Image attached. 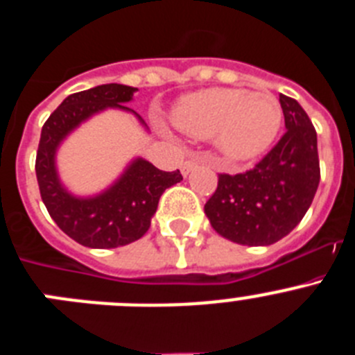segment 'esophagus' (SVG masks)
<instances>
[{"label": "esophagus", "mask_w": 355, "mask_h": 355, "mask_svg": "<svg viewBox=\"0 0 355 355\" xmlns=\"http://www.w3.org/2000/svg\"><path fill=\"white\" fill-rule=\"evenodd\" d=\"M197 165H199V162H197V159H187V162H184L183 165H181V174L188 175V174H190V172L193 171V168L197 167Z\"/></svg>", "instance_id": "34e87169"}]
</instances>
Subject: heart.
<instances>
[{"mask_svg": "<svg viewBox=\"0 0 355 355\" xmlns=\"http://www.w3.org/2000/svg\"><path fill=\"white\" fill-rule=\"evenodd\" d=\"M172 119L192 137H213L227 159L245 162L263 155L277 139L283 108L270 92L215 87L181 97Z\"/></svg>", "mask_w": 355, "mask_h": 355, "instance_id": "obj_1", "label": "heart"}]
</instances>
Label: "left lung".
I'll return each instance as SVG.
<instances>
[{"instance_id":"1","label":"left lung","mask_w":355,"mask_h":355,"mask_svg":"<svg viewBox=\"0 0 355 355\" xmlns=\"http://www.w3.org/2000/svg\"><path fill=\"white\" fill-rule=\"evenodd\" d=\"M286 133L261 162L243 174L218 175L205 206L220 236L258 247L290 234L304 218L320 183L316 131L299 103L279 94Z\"/></svg>"}]
</instances>
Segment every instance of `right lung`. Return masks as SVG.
<instances>
[{
    "label": "right lung",
    "mask_w": 355,
    "mask_h": 355,
    "mask_svg": "<svg viewBox=\"0 0 355 355\" xmlns=\"http://www.w3.org/2000/svg\"><path fill=\"white\" fill-rule=\"evenodd\" d=\"M139 89L121 83L99 85L71 94L49 115L40 133L35 172L40 197L56 225L90 249H115L139 240L150 227L162 193L183 180L180 171L163 172L144 158L128 163L114 183L96 196H74L56 168V150L72 131L106 108L130 112L147 130L137 112L128 108Z\"/></svg>",
    "instance_id": "right-lung-1"
}]
</instances>
